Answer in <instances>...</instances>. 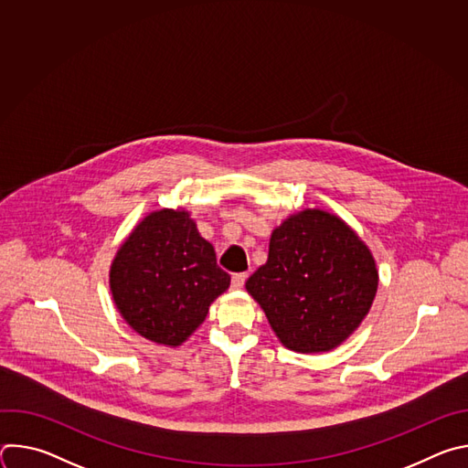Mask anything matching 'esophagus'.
<instances>
[{
  "label": "esophagus",
  "instance_id": "1",
  "mask_svg": "<svg viewBox=\"0 0 468 468\" xmlns=\"http://www.w3.org/2000/svg\"><path fill=\"white\" fill-rule=\"evenodd\" d=\"M246 280H248V274H246V272H242V274H233V278H231V287H233V289H242L244 283H246Z\"/></svg>",
  "mask_w": 468,
  "mask_h": 468
}]
</instances>
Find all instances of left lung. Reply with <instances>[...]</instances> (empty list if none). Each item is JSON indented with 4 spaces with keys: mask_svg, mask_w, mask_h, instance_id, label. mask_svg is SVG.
Here are the masks:
<instances>
[{
    "mask_svg": "<svg viewBox=\"0 0 468 468\" xmlns=\"http://www.w3.org/2000/svg\"><path fill=\"white\" fill-rule=\"evenodd\" d=\"M376 259L337 215L303 209L271 237L269 259L246 282L280 343L298 354L341 346L378 292Z\"/></svg>",
    "mask_w": 468,
    "mask_h": 468,
    "instance_id": "left-lung-1",
    "label": "left lung"
}]
</instances>
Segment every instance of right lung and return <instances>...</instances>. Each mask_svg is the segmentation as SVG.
<instances>
[{
	"label": "right lung",
	"instance_id": "right-lung-1",
	"mask_svg": "<svg viewBox=\"0 0 468 468\" xmlns=\"http://www.w3.org/2000/svg\"><path fill=\"white\" fill-rule=\"evenodd\" d=\"M229 282L213 244L183 207L144 217L120 244L109 271L112 302L129 327L172 348L206 320Z\"/></svg>",
	"mask_w": 468,
	"mask_h": 468
}]
</instances>
